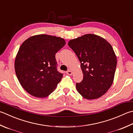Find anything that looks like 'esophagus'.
I'll list each match as a JSON object with an SVG mask.
<instances>
[{"label": "esophagus", "mask_w": 133, "mask_h": 133, "mask_svg": "<svg viewBox=\"0 0 133 133\" xmlns=\"http://www.w3.org/2000/svg\"><path fill=\"white\" fill-rule=\"evenodd\" d=\"M66 73L68 74V75H72V72L71 71V70H69L68 71H67V72H66Z\"/></svg>", "instance_id": "esophagus-1"}]
</instances>
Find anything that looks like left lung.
<instances>
[{
  "mask_svg": "<svg viewBox=\"0 0 133 133\" xmlns=\"http://www.w3.org/2000/svg\"><path fill=\"white\" fill-rule=\"evenodd\" d=\"M68 45L78 58L84 74L82 81L76 84L77 91L88 100L100 97L111 87L115 75L117 61L111 45L93 34L72 39Z\"/></svg>",
  "mask_w": 133,
  "mask_h": 133,
  "instance_id": "1",
  "label": "left lung"
}]
</instances>
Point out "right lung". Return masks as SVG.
<instances>
[{
  "mask_svg": "<svg viewBox=\"0 0 133 133\" xmlns=\"http://www.w3.org/2000/svg\"><path fill=\"white\" fill-rule=\"evenodd\" d=\"M65 44L63 38L47 35L32 36L21 44L15 60V71L28 93L44 98L55 90L63 77L57 70L55 54Z\"/></svg>",
  "mask_w": 133,
  "mask_h": 133,
  "instance_id": "1",
  "label": "right lung"
}]
</instances>
